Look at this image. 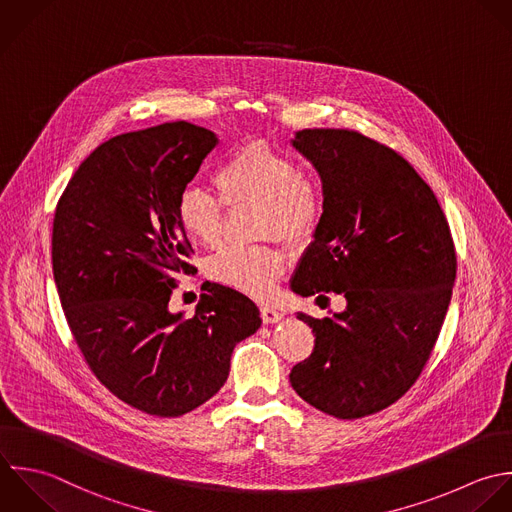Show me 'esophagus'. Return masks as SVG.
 Masks as SVG:
<instances>
[{
	"label": "esophagus",
	"mask_w": 512,
	"mask_h": 512,
	"mask_svg": "<svg viewBox=\"0 0 512 512\" xmlns=\"http://www.w3.org/2000/svg\"><path fill=\"white\" fill-rule=\"evenodd\" d=\"M261 319H263L265 325H275V323H279V321L283 319V313L277 311L275 307L263 305V307H261Z\"/></svg>",
	"instance_id": "1"
}]
</instances>
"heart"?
<instances>
[{"instance_id":"1","label":"heart","mask_w":512,"mask_h":512,"mask_svg":"<svg viewBox=\"0 0 512 512\" xmlns=\"http://www.w3.org/2000/svg\"><path fill=\"white\" fill-rule=\"evenodd\" d=\"M215 185L225 205L261 207V235L289 243L307 241L323 213L317 185L303 177L297 161L265 141L235 149L215 171ZM177 221L189 239L213 245L221 235L223 207L203 189L187 187L177 199ZM283 269V253L269 245L223 247L207 263L215 283L255 299L273 293Z\"/></svg>"}]
</instances>
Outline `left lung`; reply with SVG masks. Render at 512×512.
<instances>
[{
	"label": "left lung",
	"mask_w": 512,
	"mask_h": 512,
	"mask_svg": "<svg viewBox=\"0 0 512 512\" xmlns=\"http://www.w3.org/2000/svg\"><path fill=\"white\" fill-rule=\"evenodd\" d=\"M291 145L315 167L323 213L291 279L301 297L341 293L345 311L315 319L309 359L289 381L337 419L399 401L419 379L441 333L457 275L443 209L393 149L347 129H301Z\"/></svg>",
	"instance_id": "obj_1"
}]
</instances>
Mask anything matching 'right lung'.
Segmentation results:
<instances>
[{"instance_id": "add662e5", "label": "right lung", "mask_w": 512, "mask_h": 512, "mask_svg": "<svg viewBox=\"0 0 512 512\" xmlns=\"http://www.w3.org/2000/svg\"><path fill=\"white\" fill-rule=\"evenodd\" d=\"M217 141L187 121L115 135L55 209L53 279L75 343L117 399L155 417L209 401L235 345L261 327L257 305L217 283L191 319L169 309L177 275L193 269L177 199Z\"/></svg>"}]
</instances>
